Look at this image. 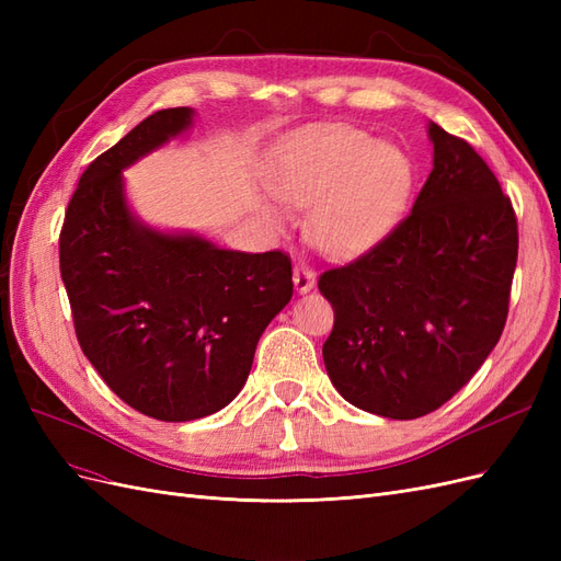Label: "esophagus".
I'll return each mask as SVG.
<instances>
[{"label":"esophagus","mask_w":561,"mask_h":561,"mask_svg":"<svg viewBox=\"0 0 561 561\" xmlns=\"http://www.w3.org/2000/svg\"><path fill=\"white\" fill-rule=\"evenodd\" d=\"M293 280H295V290H297V293H309L311 287L316 285L313 268L304 266V264H297V266H295V274H293Z\"/></svg>","instance_id":"esophagus-1"}]
</instances>
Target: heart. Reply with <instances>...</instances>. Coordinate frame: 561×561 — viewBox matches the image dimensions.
<instances>
[{"label": "heart", "mask_w": 561, "mask_h": 561, "mask_svg": "<svg viewBox=\"0 0 561 561\" xmlns=\"http://www.w3.org/2000/svg\"><path fill=\"white\" fill-rule=\"evenodd\" d=\"M276 190L290 206L311 208L309 233L320 250L355 254L400 222L414 190V163L369 133L330 126L290 147ZM266 215L276 225L285 219L276 203H266Z\"/></svg>", "instance_id": "b5f03b06"}]
</instances>
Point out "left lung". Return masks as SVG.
I'll use <instances>...</instances> for the list:
<instances>
[{
	"instance_id": "obj_1",
	"label": "left lung",
	"mask_w": 561,
	"mask_h": 561,
	"mask_svg": "<svg viewBox=\"0 0 561 561\" xmlns=\"http://www.w3.org/2000/svg\"><path fill=\"white\" fill-rule=\"evenodd\" d=\"M433 171L412 213L318 290L334 309L322 360L339 393L419 419L461 390L499 344L517 264V217L486 161L431 124Z\"/></svg>"
}]
</instances>
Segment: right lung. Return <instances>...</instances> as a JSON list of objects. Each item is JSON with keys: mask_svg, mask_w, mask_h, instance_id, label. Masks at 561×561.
<instances>
[{"mask_svg": "<svg viewBox=\"0 0 561 561\" xmlns=\"http://www.w3.org/2000/svg\"><path fill=\"white\" fill-rule=\"evenodd\" d=\"M190 124V107L154 112L91 161L60 231L83 355L118 398L159 421L208 416L239 396L262 332L293 297L290 254L222 250L135 222L122 171Z\"/></svg>", "mask_w": 561, "mask_h": 561, "instance_id": "add662e5", "label": "right lung"}]
</instances>
